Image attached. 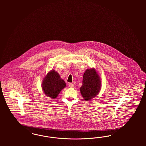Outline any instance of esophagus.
Segmentation results:
<instances>
[{"label": "esophagus", "instance_id": "esophagus-1", "mask_svg": "<svg viewBox=\"0 0 146 146\" xmlns=\"http://www.w3.org/2000/svg\"><path fill=\"white\" fill-rule=\"evenodd\" d=\"M68 86H69V87H70V88H72V87H74V84H72V83H70V84H68Z\"/></svg>", "mask_w": 146, "mask_h": 146}]
</instances>
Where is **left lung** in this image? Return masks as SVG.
I'll return each mask as SVG.
<instances>
[{
  "instance_id": "left-lung-1",
  "label": "left lung",
  "mask_w": 146,
  "mask_h": 146,
  "mask_svg": "<svg viewBox=\"0 0 146 146\" xmlns=\"http://www.w3.org/2000/svg\"><path fill=\"white\" fill-rule=\"evenodd\" d=\"M100 75L95 68L87 69L83 76L82 85L80 88V93L86 101H89L96 97L101 88Z\"/></svg>"
}]
</instances>
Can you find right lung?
<instances>
[{"label": "right lung", "instance_id": "obj_1", "mask_svg": "<svg viewBox=\"0 0 146 146\" xmlns=\"http://www.w3.org/2000/svg\"><path fill=\"white\" fill-rule=\"evenodd\" d=\"M66 85L64 80L61 79L59 74L53 70L49 72L44 77L42 83V88L46 96L54 99L57 97Z\"/></svg>", "mask_w": 146, "mask_h": 146}]
</instances>
